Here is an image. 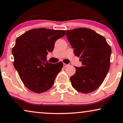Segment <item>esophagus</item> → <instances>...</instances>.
I'll return each instance as SVG.
<instances>
[{"label":"esophagus","mask_w":123,"mask_h":123,"mask_svg":"<svg viewBox=\"0 0 123 123\" xmlns=\"http://www.w3.org/2000/svg\"><path fill=\"white\" fill-rule=\"evenodd\" d=\"M69 66V65H68V64H66V63H63V66L65 67V68H66V67H68V66Z\"/></svg>","instance_id":"obj_1"}]
</instances>
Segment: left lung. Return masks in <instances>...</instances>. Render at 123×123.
Returning <instances> with one entry per match:
<instances>
[{"mask_svg": "<svg viewBox=\"0 0 123 123\" xmlns=\"http://www.w3.org/2000/svg\"><path fill=\"white\" fill-rule=\"evenodd\" d=\"M66 37L83 66L75 67L71 76L73 87L83 93H89L102 84L110 66L111 49L103 36L87 28L67 30Z\"/></svg>", "mask_w": 123, "mask_h": 123, "instance_id": "8db88e82", "label": "left lung"}]
</instances>
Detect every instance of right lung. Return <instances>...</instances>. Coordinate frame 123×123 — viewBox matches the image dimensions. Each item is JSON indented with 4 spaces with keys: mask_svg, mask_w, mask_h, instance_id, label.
Returning a JSON list of instances; mask_svg holds the SVG:
<instances>
[{
    "mask_svg": "<svg viewBox=\"0 0 123 123\" xmlns=\"http://www.w3.org/2000/svg\"><path fill=\"white\" fill-rule=\"evenodd\" d=\"M65 31L34 29L16 39L12 50L13 65L24 84L31 91L37 93L44 92L53 85L63 63L47 62V55L48 52L53 51L55 41L63 37Z\"/></svg>",
    "mask_w": 123,
    "mask_h": 123,
    "instance_id": "add662e5",
    "label": "right lung"
}]
</instances>
